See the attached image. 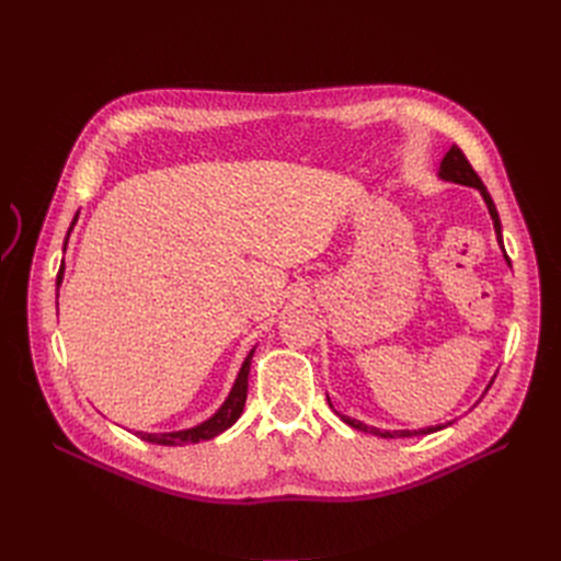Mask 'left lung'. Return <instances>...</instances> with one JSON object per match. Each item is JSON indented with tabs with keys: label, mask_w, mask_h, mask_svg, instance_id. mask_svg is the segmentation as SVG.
<instances>
[{
	"label": "left lung",
	"mask_w": 561,
	"mask_h": 561,
	"mask_svg": "<svg viewBox=\"0 0 561 561\" xmlns=\"http://www.w3.org/2000/svg\"><path fill=\"white\" fill-rule=\"evenodd\" d=\"M438 176H442L444 181H453V184H460V186H469V188H477L479 193H481V198H483V203H486V207H489V215H491V219H493V229H495V236H497V243H501V248H503V233H501V217H497V209H495V205H493V198L489 195V191H486V186H483V181L479 179V174L472 170V164H469V160L465 158V153L462 150L458 148V146H450V150L448 153L444 156V160H442V168H438ZM505 260H507V254H505ZM510 262V260H507ZM491 385H493V380H491ZM491 385L486 387V391L491 389ZM328 403H330V399H328ZM330 408H332V403H330ZM340 417H342V422H346V425L350 427H354V430H360V432H370V434H375V436H382V438H403V436H420V434H432V432H438V430H444V427H448L450 422H446V425H436V427H425V430H393V432H387V430H377V427H368V425H363V422H358V420H354V417H346V415H342V413H337Z\"/></svg>",
	"instance_id": "left-lung-1"
}]
</instances>
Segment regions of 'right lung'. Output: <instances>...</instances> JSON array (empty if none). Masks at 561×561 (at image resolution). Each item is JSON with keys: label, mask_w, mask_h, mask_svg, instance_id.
Masks as SVG:
<instances>
[{"label": "right lung", "mask_w": 561, "mask_h": 561, "mask_svg": "<svg viewBox=\"0 0 561 561\" xmlns=\"http://www.w3.org/2000/svg\"><path fill=\"white\" fill-rule=\"evenodd\" d=\"M75 221H78V215H75L72 224H70V231ZM68 231V236H70ZM68 236H66V243H64V252H66V245H68ZM64 262H60V268H58V276H56V290L60 287V283H64ZM58 307V301H56ZM252 354L254 350L248 354V358L243 360V366H240V373L236 377V382L229 391V397H226V401L221 403L219 411L211 415L209 420L201 422V425H195L191 430H181V432H164V434H146V432H139V436L144 438V442H150V444H160V446H184V444H198V442H209V438H215L217 434L229 430L233 422L240 417V413H243L245 408V399H248V375H250V363H252Z\"/></svg>", "instance_id": "obj_1"}]
</instances>
